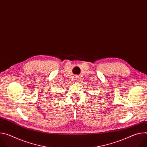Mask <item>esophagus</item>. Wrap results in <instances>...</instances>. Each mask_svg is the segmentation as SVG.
Segmentation results:
<instances>
[{
  "mask_svg": "<svg viewBox=\"0 0 147 147\" xmlns=\"http://www.w3.org/2000/svg\"><path fill=\"white\" fill-rule=\"evenodd\" d=\"M75 80H77V81H78V80H79V77H78V76H76V77H75Z\"/></svg>",
  "mask_w": 147,
  "mask_h": 147,
  "instance_id": "obj_1",
  "label": "esophagus"
}]
</instances>
